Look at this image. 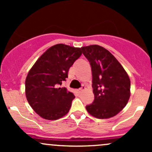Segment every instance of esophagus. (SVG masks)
<instances>
[{
  "label": "esophagus",
  "mask_w": 152,
  "mask_h": 152,
  "mask_svg": "<svg viewBox=\"0 0 152 152\" xmlns=\"http://www.w3.org/2000/svg\"><path fill=\"white\" fill-rule=\"evenodd\" d=\"M84 87H83L82 88H80V89H78V92H79V93H81V92H83V91H84Z\"/></svg>",
  "instance_id": "esophagus-1"
}]
</instances>
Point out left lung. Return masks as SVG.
<instances>
[{
  "label": "left lung",
  "instance_id": "left-lung-1",
  "mask_svg": "<svg viewBox=\"0 0 152 152\" xmlns=\"http://www.w3.org/2000/svg\"><path fill=\"white\" fill-rule=\"evenodd\" d=\"M90 63L95 100L86 106L90 115L108 119L119 114L130 97V79L125 70L111 52L99 45L81 48Z\"/></svg>",
  "mask_w": 152,
  "mask_h": 152
}]
</instances>
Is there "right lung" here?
I'll return each mask as SVG.
<instances>
[{"label": "right lung", "mask_w": 152, "mask_h": 152, "mask_svg": "<svg viewBox=\"0 0 152 152\" xmlns=\"http://www.w3.org/2000/svg\"><path fill=\"white\" fill-rule=\"evenodd\" d=\"M81 54V48L56 44L44 52L30 68L25 79V95L41 117L56 120L68 113L75 96L60 86Z\"/></svg>", "instance_id": "right-lung-1"}]
</instances>
